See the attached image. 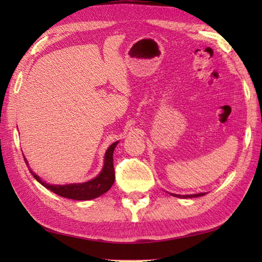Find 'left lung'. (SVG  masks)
<instances>
[{
	"instance_id": "left-lung-1",
	"label": "left lung",
	"mask_w": 262,
	"mask_h": 262,
	"mask_svg": "<svg viewBox=\"0 0 262 262\" xmlns=\"http://www.w3.org/2000/svg\"><path fill=\"white\" fill-rule=\"evenodd\" d=\"M170 194H171V196L179 197V198H193V197L204 196L205 192H202V193H194V194H176V193H170Z\"/></svg>"
}]
</instances>
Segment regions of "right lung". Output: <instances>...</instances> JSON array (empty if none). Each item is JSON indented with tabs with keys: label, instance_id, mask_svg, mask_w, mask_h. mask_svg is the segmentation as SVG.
Returning <instances> with one entry per match:
<instances>
[{
	"label": "right lung",
	"instance_id": "right-lung-1",
	"mask_svg": "<svg viewBox=\"0 0 262 262\" xmlns=\"http://www.w3.org/2000/svg\"><path fill=\"white\" fill-rule=\"evenodd\" d=\"M118 142H115L114 144L108 147L107 152L104 154V164L103 168L100 172L98 177L94 179L82 182V183H71V185H49V183L43 182L40 178H39L36 173H33V171L29 169L33 178L41 183L43 187H46L49 190L55 192L58 196H62L65 198L74 199V200H90L94 199L99 196H101L104 192H107L111 186L115 182V169H114V151L115 147L117 146ZM25 162L28 166V161L25 158Z\"/></svg>",
	"mask_w": 262,
	"mask_h": 262
}]
</instances>
